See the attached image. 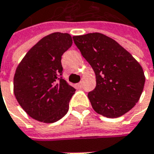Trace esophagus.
Wrapping results in <instances>:
<instances>
[{
  "label": "esophagus",
  "instance_id": "1",
  "mask_svg": "<svg viewBox=\"0 0 154 154\" xmlns=\"http://www.w3.org/2000/svg\"><path fill=\"white\" fill-rule=\"evenodd\" d=\"M78 87H80V88H81L82 87V82H80V83H78Z\"/></svg>",
  "mask_w": 154,
  "mask_h": 154
}]
</instances>
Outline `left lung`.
<instances>
[{
  "label": "left lung",
  "instance_id": "8db88e82",
  "mask_svg": "<svg viewBox=\"0 0 154 154\" xmlns=\"http://www.w3.org/2000/svg\"><path fill=\"white\" fill-rule=\"evenodd\" d=\"M73 39L96 74V87L88 92L93 109L109 118L129 111L139 101L145 84L139 62L116 41L102 33L74 36Z\"/></svg>",
  "mask_w": 154,
  "mask_h": 154
}]
</instances>
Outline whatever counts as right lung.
Wrapping results in <instances>:
<instances>
[{"label":"right lung","mask_w":154,"mask_h":154,"mask_svg":"<svg viewBox=\"0 0 154 154\" xmlns=\"http://www.w3.org/2000/svg\"><path fill=\"white\" fill-rule=\"evenodd\" d=\"M72 44L68 33H51L39 40L16 68L15 98L37 121L55 122L68 112L75 89L62 79L61 60Z\"/></svg>","instance_id":"1"}]
</instances>
